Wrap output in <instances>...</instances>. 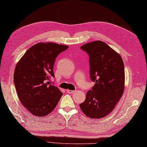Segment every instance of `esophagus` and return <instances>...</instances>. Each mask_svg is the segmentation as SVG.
<instances>
[{
  "instance_id": "obj_1",
  "label": "esophagus",
  "mask_w": 147,
  "mask_h": 147,
  "mask_svg": "<svg viewBox=\"0 0 147 147\" xmlns=\"http://www.w3.org/2000/svg\"><path fill=\"white\" fill-rule=\"evenodd\" d=\"M75 92H76V91H72V90H67V92L69 93V94H73V93Z\"/></svg>"
}]
</instances>
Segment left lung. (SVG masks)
Masks as SVG:
<instances>
[{
    "label": "left lung",
    "instance_id": "obj_1",
    "mask_svg": "<svg viewBox=\"0 0 147 147\" xmlns=\"http://www.w3.org/2000/svg\"><path fill=\"white\" fill-rule=\"evenodd\" d=\"M80 48L90 57V78L95 84L80 107L88 117L104 118L114 109L123 94L125 75L123 59L102 41L88 43Z\"/></svg>",
    "mask_w": 147,
    "mask_h": 147
}]
</instances>
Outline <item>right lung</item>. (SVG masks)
Returning a JSON list of instances; mask_svg holds the SVG:
<instances>
[{"instance_id":"right-lung-1","label":"right lung","mask_w":147,"mask_h":147,"mask_svg":"<svg viewBox=\"0 0 147 147\" xmlns=\"http://www.w3.org/2000/svg\"><path fill=\"white\" fill-rule=\"evenodd\" d=\"M69 48L55 43H38L31 47L17 63L14 83L19 99L32 115L44 117L55 109L62 92L50 79L55 77L56 57Z\"/></svg>"}]
</instances>
